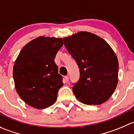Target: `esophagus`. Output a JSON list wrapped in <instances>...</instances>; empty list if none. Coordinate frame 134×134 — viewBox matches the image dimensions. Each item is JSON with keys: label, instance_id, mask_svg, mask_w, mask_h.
I'll return each instance as SVG.
<instances>
[{"label": "esophagus", "instance_id": "esophagus-1", "mask_svg": "<svg viewBox=\"0 0 134 134\" xmlns=\"http://www.w3.org/2000/svg\"><path fill=\"white\" fill-rule=\"evenodd\" d=\"M64 80H65L66 82H68V81H69V77L68 76V75H67V76L64 77Z\"/></svg>", "mask_w": 134, "mask_h": 134}]
</instances>
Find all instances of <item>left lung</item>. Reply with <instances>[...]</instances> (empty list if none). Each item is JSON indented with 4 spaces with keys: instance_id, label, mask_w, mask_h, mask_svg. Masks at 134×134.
<instances>
[{
    "instance_id": "left-lung-1",
    "label": "left lung",
    "mask_w": 134,
    "mask_h": 134,
    "mask_svg": "<svg viewBox=\"0 0 134 134\" xmlns=\"http://www.w3.org/2000/svg\"><path fill=\"white\" fill-rule=\"evenodd\" d=\"M64 44L79 68V80L73 87L75 97L88 105L108 100L118 83V59L111 46L88 31L64 37Z\"/></svg>"
}]
</instances>
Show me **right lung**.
Listing matches in <instances>:
<instances>
[{"mask_svg": "<svg viewBox=\"0 0 134 134\" xmlns=\"http://www.w3.org/2000/svg\"><path fill=\"white\" fill-rule=\"evenodd\" d=\"M63 45L62 38L40 36L26 44L16 57L13 70L15 87L30 107L46 108L57 100L63 83L54 59Z\"/></svg>", "mask_w": 134, "mask_h": 134, "instance_id": "1", "label": "right lung"}]
</instances>
